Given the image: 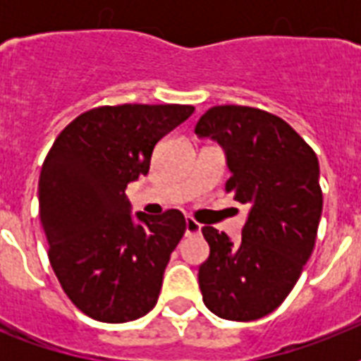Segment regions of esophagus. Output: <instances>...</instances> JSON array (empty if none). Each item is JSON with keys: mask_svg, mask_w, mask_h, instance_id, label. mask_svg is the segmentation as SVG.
<instances>
[{"mask_svg": "<svg viewBox=\"0 0 361 361\" xmlns=\"http://www.w3.org/2000/svg\"><path fill=\"white\" fill-rule=\"evenodd\" d=\"M202 231V225L197 223V221L192 219V217H187L185 219V234L187 236H191V234H198V232Z\"/></svg>", "mask_w": 361, "mask_h": 361, "instance_id": "34e87169", "label": "esophagus"}]
</instances>
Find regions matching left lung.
<instances>
[{"label": "left lung", "mask_w": 361, "mask_h": 361, "mask_svg": "<svg viewBox=\"0 0 361 361\" xmlns=\"http://www.w3.org/2000/svg\"><path fill=\"white\" fill-rule=\"evenodd\" d=\"M195 133L223 146L232 172L225 191L249 206L238 245L214 226L202 228L209 245L198 268L202 300L221 319H262L285 302L313 252L322 214L319 159L285 120L252 106H214Z\"/></svg>", "instance_id": "obj_1"}]
</instances>
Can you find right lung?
Here are the masks:
<instances>
[{"mask_svg": "<svg viewBox=\"0 0 361 361\" xmlns=\"http://www.w3.org/2000/svg\"><path fill=\"white\" fill-rule=\"evenodd\" d=\"M191 104L97 106L54 140L39 178L48 260L82 313L120 324L157 303L170 255L185 234L180 209L130 217L125 189L149 172L153 147Z\"/></svg>", "mask_w": 361, "mask_h": 361, "instance_id": "obj_1", "label": "right lung"}]
</instances>
